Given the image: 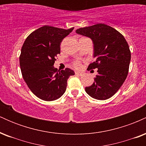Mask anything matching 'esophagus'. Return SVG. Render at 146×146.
<instances>
[{
  "instance_id": "esophagus-1",
  "label": "esophagus",
  "mask_w": 146,
  "mask_h": 146,
  "mask_svg": "<svg viewBox=\"0 0 146 146\" xmlns=\"http://www.w3.org/2000/svg\"><path fill=\"white\" fill-rule=\"evenodd\" d=\"M75 75H79V76H82V75H83L82 73H80V72H78V71H75Z\"/></svg>"
}]
</instances>
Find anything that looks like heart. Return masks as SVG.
Returning <instances> with one entry per match:
<instances>
[{
    "instance_id": "1",
    "label": "heart",
    "mask_w": 146,
    "mask_h": 146,
    "mask_svg": "<svg viewBox=\"0 0 146 146\" xmlns=\"http://www.w3.org/2000/svg\"><path fill=\"white\" fill-rule=\"evenodd\" d=\"M73 66H74V67L77 68H79L81 67V63H80V62H79V61L73 62Z\"/></svg>"
}]
</instances>
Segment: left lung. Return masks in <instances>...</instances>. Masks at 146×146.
I'll use <instances>...</instances> for the list:
<instances>
[{
	"label": "left lung",
	"instance_id": "8db88e82",
	"mask_svg": "<svg viewBox=\"0 0 146 146\" xmlns=\"http://www.w3.org/2000/svg\"><path fill=\"white\" fill-rule=\"evenodd\" d=\"M76 33L90 38L94 44L96 60L88 70L98 68L91 86L86 87V93L99 100L109 99L117 93L128 73L131 53L128 44L121 33L105 24L80 28Z\"/></svg>",
	"mask_w": 146,
	"mask_h": 146
}]
</instances>
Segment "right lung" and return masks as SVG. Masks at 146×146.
<instances>
[{"label": "right lung", "instance_id": "right-lung-1", "mask_svg": "<svg viewBox=\"0 0 146 146\" xmlns=\"http://www.w3.org/2000/svg\"><path fill=\"white\" fill-rule=\"evenodd\" d=\"M74 27L64 29L45 26L35 30L26 38L21 48L20 66L23 78L31 91L44 101L58 100L64 93L73 70L54 68L62 41Z\"/></svg>", "mask_w": 146, "mask_h": 146}]
</instances>
